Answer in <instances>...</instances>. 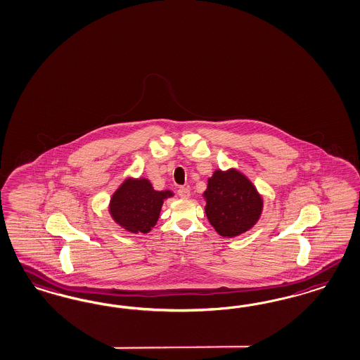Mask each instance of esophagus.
Segmentation results:
<instances>
[{"mask_svg": "<svg viewBox=\"0 0 360 360\" xmlns=\"http://www.w3.org/2000/svg\"><path fill=\"white\" fill-rule=\"evenodd\" d=\"M178 195H179L181 198L187 199L190 197V190H188L187 187H179V188H178Z\"/></svg>", "mask_w": 360, "mask_h": 360, "instance_id": "1", "label": "esophagus"}]
</instances>
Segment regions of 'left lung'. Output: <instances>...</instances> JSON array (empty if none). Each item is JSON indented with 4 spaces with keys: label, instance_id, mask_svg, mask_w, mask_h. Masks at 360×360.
<instances>
[{
    "label": "left lung",
    "instance_id": "left-lung-1",
    "mask_svg": "<svg viewBox=\"0 0 360 360\" xmlns=\"http://www.w3.org/2000/svg\"><path fill=\"white\" fill-rule=\"evenodd\" d=\"M203 198L207 219L219 236H240L261 218V194L248 176L236 169L215 170L207 181Z\"/></svg>",
    "mask_w": 360,
    "mask_h": 360
}]
</instances>
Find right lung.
Here are the masks:
<instances>
[{
	"label": "right lung",
	"instance_id": "add662e5",
	"mask_svg": "<svg viewBox=\"0 0 360 360\" xmlns=\"http://www.w3.org/2000/svg\"><path fill=\"white\" fill-rule=\"evenodd\" d=\"M173 195L170 190H154L146 178H127L112 194L109 212L126 231L146 234L157 224L163 200Z\"/></svg>",
	"mask_w": 360,
	"mask_h": 360
}]
</instances>
